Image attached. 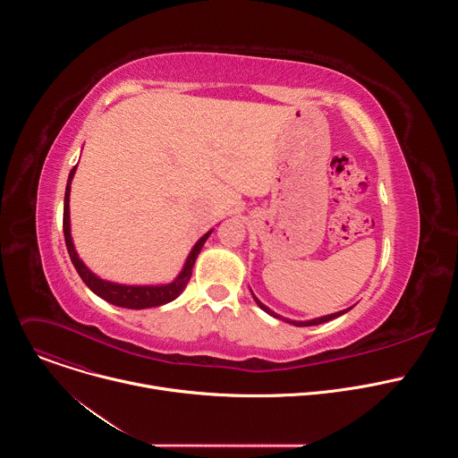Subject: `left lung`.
<instances>
[{
    "mask_svg": "<svg viewBox=\"0 0 458 458\" xmlns=\"http://www.w3.org/2000/svg\"><path fill=\"white\" fill-rule=\"evenodd\" d=\"M253 299H255V302L259 304V308L260 310H265L267 313H270V315H274L276 318H283L281 315H277V313H274L270 308H267L263 302H260L255 295H253ZM350 310V308H348ZM348 310H343V311H337V313H332V315H324V317H318V318H313V320H302V322H299V320H290V318H283V320H286V322H290V324H295V326H315V324H322V322H328V320H332V318H337V317H341V315H344Z\"/></svg>",
    "mask_w": 458,
    "mask_h": 458,
    "instance_id": "obj_1",
    "label": "left lung"
}]
</instances>
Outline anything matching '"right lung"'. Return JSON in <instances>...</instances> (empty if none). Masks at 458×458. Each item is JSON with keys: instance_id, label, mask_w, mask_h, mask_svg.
Returning a JSON list of instances; mask_svg holds the SVG:
<instances>
[{"instance_id": "add662e5", "label": "right lung", "mask_w": 458, "mask_h": 458, "mask_svg": "<svg viewBox=\"0 0 458 458\" xmlns=\"http://www.w3.org/2000/svg\"><path fill=\"white\" fill-rule=\"evenodd\" d=\"M78 165L71 170L69 174V181H67V190H64V207H63V233H64V242H67V250L71 255V260L74 268L78 270L80 277L83 279V283L101 299H105L110 304L121 306V308H130V310H143V308H154V306H161L166 304L170 301H174L188 284L190 277H191V268L195 265V259H198L203 244L207 242L208 235L212 233L207 232L195 246L191 248L186 263L181 270V274L168 284H161V286H124V284H115V283H108L99 279L98 276H94L85 265L83 260L78 257L76 250H74V242H72V235H71V212H69V201H71V182L72 177L76 174Z\"/></svg>"}]
</instances>
